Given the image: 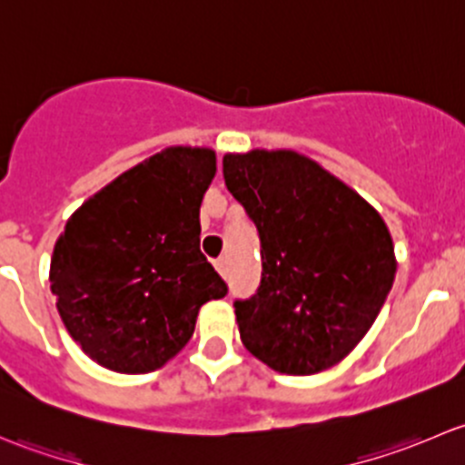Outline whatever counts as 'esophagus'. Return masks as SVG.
<instances>
[{"label": "esophagus", "mask_w": 465, "mask_h": 465, "mask_svg": "<svg viewBox=\"0 0 465 465\" xmlns=\"http://www.w3.org/2000/svg\"><path fill=\"white\" fill-rule=\"evenodd\" d=\"M213 265H215V270H218L220 276L227 274V259H218L213 262Z\"/></svg>", "instance_id": "1"}]
</instances>
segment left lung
I'll use <instances>...</instances> for the list:
<instances>
[{
    "label": "left lung",
    "instance_id": "8db88e82",
    "mask_svg": "<svg viewBox=\"0 0 465 465\" xmlns=\"http://www.w3.org/2000/svg\"><path fill=\"white\" fill-rule=\"evenodd\" d=\"M223 175L261 236L259 290L233 303L242 344L288 376L335 367L367 335L393 285L396 254L382 215L297 150L227 153Z\"/></svg>",
    "mask_w": 465,
    "mask_h": 465
}]
</instances>
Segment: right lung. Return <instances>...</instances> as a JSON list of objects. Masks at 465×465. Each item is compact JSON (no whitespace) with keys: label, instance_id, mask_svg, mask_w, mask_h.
Here are the masks:
<instances>
[{"label":"right lung","instance_id":"add662e5","mask_svg":"<svg viewBox=\"0 0 465 465\" xmlns=\"http://www.w3.org/2000/svg\"><path fill=\"white\" fill-rule=\"evenodd\" d=\"M213 177V150L171 145L67 220L51 254V292L69 335L96 364L157 371L189 344L200 308L227 294L200 252V204Z\"/></svg>","mask_w":465,"mask_h":465}]
</instances>
